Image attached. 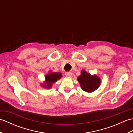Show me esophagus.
Wrapping results in <instances>:
<instances>
[{
	"mask_svg": "<svg viewBox=\"0 0 133 133\" xmlns=\"http://www.w3.org/2000/svg\"><path fill=\"white\" fill-rule=\"evenodd\" d=\"M65 75H66V77H71L72 73L71 72H66V73H65Z\"/></svg>",
	"mask_w": 133,
	"mask_h": 133,
	"instance_id": "obj_1",
	"label": "esophagus"
}]
</instances>
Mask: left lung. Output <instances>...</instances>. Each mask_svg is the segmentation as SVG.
I'll return each instance as SVG.
<instances>
[{"label": "left lung", "instance_id": "8db88e82", "mask_svg": "<svg viewBox=\"0 0 133 133\" xmlns=\"http://www.w3.org/2000/svg\"><path fill=\"white\" fill-rule=\"evenodd\" d=\"M77 79L82 89L88 92L95 91L101 84V79L98 76L96 75H91L85 70L81 71V74L78 77Z\"/></svg>", "mask_w": 133, "mask_h": 133}]
</instances>
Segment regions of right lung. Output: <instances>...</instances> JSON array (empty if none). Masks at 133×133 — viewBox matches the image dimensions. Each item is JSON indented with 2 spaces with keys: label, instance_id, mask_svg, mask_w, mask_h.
<instances>
[{
  "label": "right lung",
  "instance_id": "1",
  "mask_svg": "<svg viewBox=\"0 0 133 133\" xmlns=\"http://www.w3.org/2000/svg\"><path fill=\"white\" fill-rule=\"evenodd\" d=\"M62 77L60 72H49L45 77V82L43 86L46 89H50L52 84Z\"/></svg>",
  "mask_w": 133,
  "mask_h": 133
}]
</instances>
